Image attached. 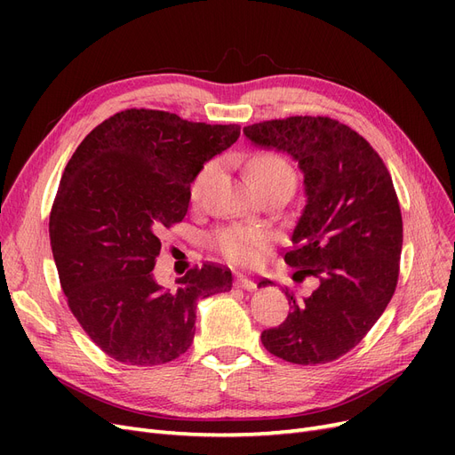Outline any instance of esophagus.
<instances>
[{"label":"esophagus","instance_id":"obj_1","mask_svg":"<svg viewBox=\"0 0 455 455\" xmlns=\"http://www.w3.org/2000/svg\"><path fill=\"white\" fill-rule=\"evenodd\" d=\"M235 286H237V288H243V291H254V288H256V283H254L252 279H246V277H243V275H237Z\"/></svg>","mask_w":455,"mask_h":455}]
</instances>
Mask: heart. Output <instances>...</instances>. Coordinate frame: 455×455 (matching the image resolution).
Wrapping results in <instances>:
<instances>
[{"label":"heart","mask_w":455,"mask_h":455,"mask_svg":"<svg viewBox=\"0 0 455 455\" xmlns=\"http://www.w3.org/2000/svg\"><path fill=\"white\" fill-rule=\"evenodd\" d=\"M214 172V163H206L196 174L189 188L191 199H199L203 188L211 180ZM249 174L252 184L259 189L275 182H294L296 176L291 163L277 154H259L249 163ZM271 244V233L261 228L249 226H228L216 231L214 246L231 264L252 266L264 256Z\"/></svg>","instance_id":"b5f03b06"}]
</instances>
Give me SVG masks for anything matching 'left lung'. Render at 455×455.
<instances>
[{
  "label": "left lung",
  "instance_id": "8db88e82",
  "mask_svg": "<svg viewBox=\"0 0 455 455\" xmlns=\"http://www.w3.org/2000/svg\"><path fill=\"white\" fill-rule=\"evenodd\" d=\"M243 132L304 172L307 201L284 261L298 269L296 283L319 281L306 298L286 288L292 311L261 343L286 363H332L361 343L395 294L403 216L391 174L359 132L330 117L271 119Z\"/></svg>",
  "mask_w": 455,
  "mask_h": 455
}]
</instances>
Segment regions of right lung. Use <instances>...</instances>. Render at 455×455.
I'll list each match as a JSON object with an SVG mask.
<instances>
[{
	"label": "right lung",
	"mask_w": 455,
	"mask_h": 455,
	"mask_svg": "<svg viewBox=\"0 0 455 455\" xmlns=\"http://www.w3.org/2000/svg\"><path fill=\"white\" fill-rule=\"evenodd\" d=\"M239 134V125L131 108L94 127L68 161L49 218L52 258L68 307L112 359H178L196 336L197 299L231 291L222 266L189 269L174 291L154 267L159 233L184 220L196 174Z\"/></svg>",
	"instance_id": "obj_1"
}]
</instances>
